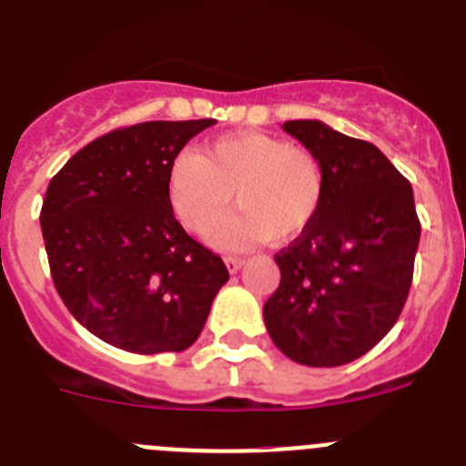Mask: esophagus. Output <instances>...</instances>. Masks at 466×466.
Instances as JSON below:
<instances>
[{
    "label": "esophagus",
    "mask_w": 466,
    "mask_h": 466,
    "mask_svg": "<svg viewBox=\"0 0 466 466\" xmlns=\"http://www.w3.org/2000/svg\"><path fill=\"white\" fill-rule=\"evenodd\" d=\"M225 267H228L229 273H237L238 268L243 267V259L241 258H225Z\"/></svg>",
    "instance_id": "34e87169"
}]
</instances>
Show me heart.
Segmentation results:
<instances>
[{
    "label": "heart",
    "instance_id": "1",
    "mask_svg": "<svg viewBox=\"0 0 466 466\" xmlns=\"http://www.w3.org/2000/svg\"><path fill=\"white\" fill-rule=\"evenodd\" d=\"M237 202L241 211L211 232L218 248H248L273 237L292 241L315 223L324 198V169L303 147L276 135L232 133L202 154H181L169 169L167 195L190 232H207Z\"/></svg>",
    "mask_w": 466,
    "mask_h": 466
}]
</instances>
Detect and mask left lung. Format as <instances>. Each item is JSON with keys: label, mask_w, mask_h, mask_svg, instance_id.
<instances>
[{"label": "left lung", "mask_w": 466, "mask_h": 466, "mask_svg": "<svg viewBox=\"0 0 466 466\" xmlns=\"http://www.w3.org/2000/svg\"><path fill=\"white\" fill-rule=\"evenodd\" d=\"M282 130L321 163L324 198L315 223L276 255L280 285L264 324L287 359L336 368L370 351L402 312L420 238L414 190L370 142L317 119Z\"/></svg>", "instance_id": "obj_1"}]
</instances>
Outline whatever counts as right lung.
<instances>
[{
  "mask_svg": "<svg viewBox=\"0 0 466 466\" xmlns=\"http://www.w3.org/2000/svg\"><path fill=\"white\" fill-rule=\"evenodd\" d=\"M213 119L145 121L77 151L47 186L41 229L56 292L103 342L133 354L184 351L229 280L186 234L167 195L186 142Z\"/></svg>",
  "mask_w": 466,
  "mask_h": 466,
  "instance_id": "1",
  "label": "right lung"
}]
</instances>
